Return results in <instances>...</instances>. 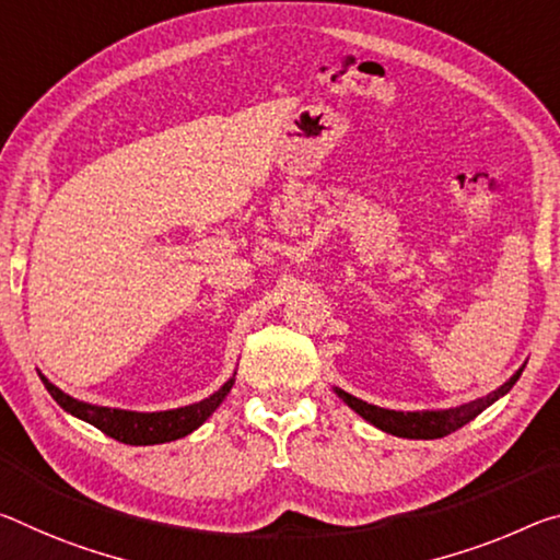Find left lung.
I'll list each match as a JSON object with an SVG mask.
<instances>
[{"label": "left lung", "mask_w": 560, "mask_h": 560, "mask_svg": "<svg viewBox=\"0 0 560 560\" xmlns=\"http://www.w3.org/2000/svg\"><path fill=\"white\" fill-rule=\"evenodd\" d=\"M523 374V366L513 374L503 386L495 388L483 398H476V401H468L464 406L456 408H441V411H392V408H381L374 404L361 401V398L346 394L343 388H334L336 396L343 398L353 411H357L361 419H366L369 423H374L376 429L392 433V436L398 439H443L448 433L458 431L460 425H466L468 421H474L483 408L491 406L493 401H499L501 396H505L516 384L518 376Z\"/></svg>", "instance_id": "1"}]
</instances>
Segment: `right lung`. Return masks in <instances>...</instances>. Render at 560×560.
Segmentation results:
<instances>
[{
    "mask_svg": "<svg viewBox=\"0 0 560 560\" xmlns=\"http://www.w3.org/2000/svg\"><path fill=\"white\" fill-rule=\"evenodd\" d=\"M42 378V384L51 398L65 408L67 413L77 416L86 423H92L106 436L117 439L121 443H129V446H154V443H166L189 436L191 431H197L199 425L209 419L211 413L217 411L219 404L224 401L226 394L232 392L234 376L226 381L219 392L203 398L199 404H189L182 408H172V411H124V408H109V406H94L84 404L79 398H72L69 394L61 392L49 378Z\"/></svg>",
    "mask_w": 560,
    "mask_h": 560,
    "instance_id": "add662e5",
    "label": "right lung"
}]
</instances>
